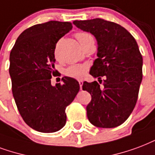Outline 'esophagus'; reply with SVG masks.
I'll use <instances>...</instances> for the list:
<instances>
[{
	"label": "esophagus",
	"instance_id": "obj_1",
	"mask_svg": "<svg viewBox=\"0 0 155 155\" xmlns=\"http://www.w3.org/2000/svg\"><path fill=\"white\" fill-rule=\"evenodd\" d=\"M79 84H80V89L82 88V85H83V80H79Z\"/></svg>",
	"mask_w": 155,
	"mask_h": 155
}]
</instances>
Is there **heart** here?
I'll return each mask as SVG.
<instances>
[{
    "label": "heart",
    "mask_w": 155,
    "mask_h": 155,
    "mask_svg": "<svg viewBox=\"0 0 155 155\" xmlns=\"http://www.w3.org/2000/svg\"><path fill=\"white\" fill-rule=\"evenodd\" d=\"M75 37L80 42L83 49L91 43H94V38L93 35L87 31H80L75 34ZM57 52V46L55 49V54ZM88 67L84 64H75L70 66L67 70H66V74L69 77L74 78V79H82L85 72L88 71Z\"/></svg>",
    "instance_id": "obj_1"
}]
</instances>
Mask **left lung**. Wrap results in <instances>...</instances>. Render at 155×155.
Here are the masks:
<instances>
[{
  "mask_svg": "<svg viewBox=\"0 0 155 155\" xmlns=\"http://www.w3.org/2000/svg\"><path fill=\"white\" fill-rule=\"evenodd\" d=\"M78 28L89 31L98 44L97 57L90 75L97 81H84L83 90L90 93L87 116L98 127H115L129 117L137 101L142 80L143 59L137 43L129 31L118 23L103 18L75 20Z\"/></svg>",
  "mask_w": 155,
  "mask_h": 155,
  "instance_id": "1",
  "label": "left lung"
}]
</instances>
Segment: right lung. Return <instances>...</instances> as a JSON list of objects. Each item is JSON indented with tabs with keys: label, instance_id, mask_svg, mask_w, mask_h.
<instances>
[{
	"label": "right lung",
	"instance_id": "add662e5",
	"mask_svg": "<svg viewBox=\"0 0 155 155\" xmlns=\"http://www.w3.org/2000/svg\"><path fill=\"white\" fill-rule=\"evenodd\" d=\"M72 28L70 22L35 24L18 37L9 55L12 93L22 120L35 131L54 133L67 122L66 107L80 90L77 80L63 77L52 86L57 42ZM60 75V74H59Z\"/></svg>",
	"mask_w": 155,
	"mask_h": 155
}]
</instances>
